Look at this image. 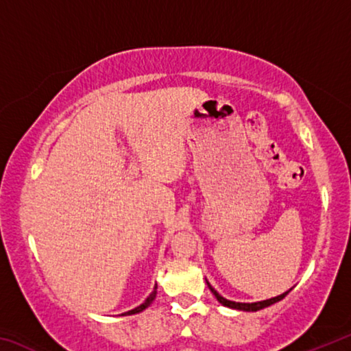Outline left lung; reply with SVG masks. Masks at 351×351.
Instances as JSON below:
<instances>
[{"instance_id": "8db88e82", "label": "left lung", "mask_w": 351, "mask_h": 351, "mask_svg": "<svg viewBox=\"0 0 351 351\" xmlns=\"http://www.w3.org/2000/svg\"><path fill=\"white\" fill-rule=\"evenodd\" d=\"M207 287H209V289L212 291L213 295L217 297V300L219 302V304L224 305V306L234 308V310H241V311H258V310H263V308L269 306V305H272V304H276V302H280L282 299H285V297H287V294H288L289 291H291V289H289V291H287V293H283V294H280V295H277V297H272V299H269V300H263V302H255V304H240V302H232V300H228V299H224V297L219 295V294L217 293V291L210 287L209 282H207Z\"/></svg>"}]
</instances>
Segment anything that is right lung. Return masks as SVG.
Wrapping results in <instances>:
<instances>
[{
  "label": "right lung",
  "mask_w": 351,
  "mask_h": 351,
  "mask_svg": "<svg viewBox=\"0 0 351 351\" xmlns=\"http://www.w3.org/2000/svg\"><path fill=\"white\" fill-rule=\"evenodd\" d=\"M156 289H158V285H154V288H153V291H152V294L147 297V300L144 302V304L142 305H139L138 308H134V310H132V311H128V313H125L127 316H130V314H136V313H141V311H144L147 306H150V304L154 300V297H156Z\"/></svg>",
  "instance_id": "1"
}]
</instances>
